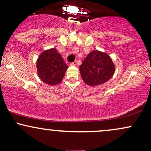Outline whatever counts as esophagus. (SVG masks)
I'll use <instances>...</instances> for the list:
<instances>
[{
	"instance_id": "1",
	"label": "esophagus",
	"mask_w": 151,
	"mask_h": 151,
	"mask_svg": "<svg viewBox=\"0 0 151 151\" xmlns=\"http://www.w3.org/2000/svg\"><path fill=\"white\" fill-rule=\"evenodd\" d=\"M77 60H75V61H74L73 62H72V63H71V65L75 66V65H77Z\"/></svg>"
}]
</instances>
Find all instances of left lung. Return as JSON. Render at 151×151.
I'll use <instances>...</instances> for the list:
<instances>
[{"label": "left lung", "instance_id": "1", "mask_svg": "<svg viewBox=\"0 0 151 151\" xmlns=\"http://www.w3.org/2000/svg\"><path fill=\"white\" fill-rule=\"evenodd\" d=\"M83 81L95 86L106 82L112 77L115 67L107 54L93 50L86 56L79 67Z\"/></svg>", "mask_w": 151, "mask_h": 151}]
</instances>
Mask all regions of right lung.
<instances>
[{"label":"right lung","mask_w":151,"mask_h":151,"mask_svg":"<svg viewBox=\"0 0 151 151\" xmlns=\"http://www.w3.org/2000/svg\"><path fill=\"white\" fill-rule=\"evenodd\" d=\"M38 77L49 85H56L63 79L68 66L55 48L45 50L37 60Z\"/></svg>","instance_id":"add662e5"}]
</instances>
